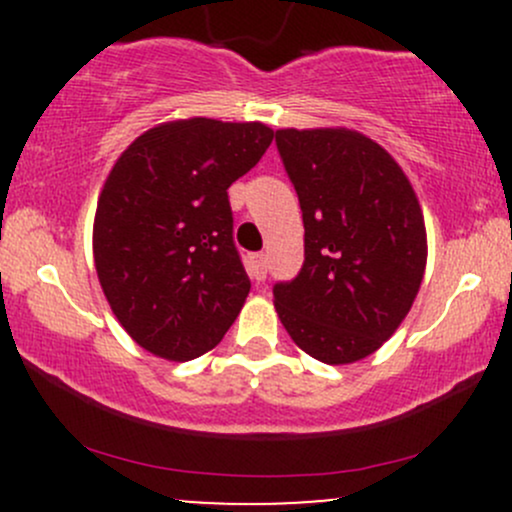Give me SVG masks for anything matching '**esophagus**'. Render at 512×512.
<instances>
[{"mask_svg":"<svg viewBox=\"0 0 512 512\" xmlns=\"http://www.w3.org/2000/svg\"><path fill=\"white\" fill-rule=\"evenodd\" d=\"M250 262V276L257 281L267 279V255L264 252H255V255L248 257Z\"/></svg>","mask_w":512,"mask_h":512,"instance_id":"34e87169","label":"esophagus"}]
</instances>
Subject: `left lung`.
<instances>
[{"instance_id":"8db88e82","label":"left lung","mask_w":512,"mask_h":512,"mask_svg":"<svg viewBox=\"0 0 512 512\" xmlns=\"http://www.w3.org/2000/svg\"><path fill=\"white\" fill-rule=\"evenodd\" d=\"M303 211L305 260L276 281L281 325L305 354L339 366L380 349L426 269V228L407 175L349 129H276Z\"/></svg>"}]
</instances>
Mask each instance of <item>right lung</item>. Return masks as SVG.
<instances>
[{"label":"right lung","instance_id":"1","mask_svg":"<svg viewBox=\"0 0 512 512\" xmlns=\"http://www.w3.org/2000/svg\"><path fill=\"white\" fill-rule=\"evenodd\" d=\"M262 122H168L134 139L98 199L93 257L129 337L168 361L221 342L250 279L233 243L228 187L264 156Z\"/></svg>","mask_w":512,"mask_h":512}]
</instances>
